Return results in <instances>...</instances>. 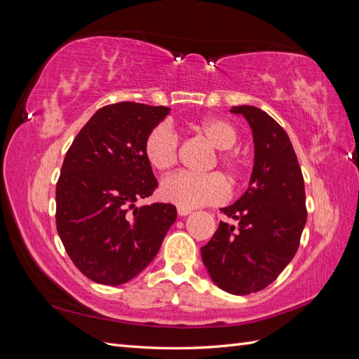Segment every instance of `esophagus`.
I'll return each instance as SVG.
<instances>
[{
	"mask_svg": "<svg viewBox=\"0 0 359 359\" xmlns=\"http://www.w3.org/2000/svg\"><path fill=\"white\" fill-rule=\"evenodd\" d=\"M177 211H178V214H180L181 217H186V215L191 214V210H189V208H181V206H178Z\"/></svg>",
	"mask_w": 359,
	"mask_h": 359,
	"instance_id": "34e87169",
	"label": "esophagus"
}]
</instances>
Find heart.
<instances>
[{"label": "heart", "mask_w": 359, "mask_h": 359, "mask_svg": "<svg viewBox=\"0 0 359 359\" xmlns=\"http://www.w3.org/2000/svg\"><path fill=\"white\" fill-rule=\"evenodd\" d=\"M194 130L208 140L222 153L217 157L219 165L226 170L231 180H238L243 173V163L240 157L227 153L236 142L235 127L223 118L210 116L203 118L196 124ZM144 154L151 168L166 172L175 166L178 160V136L168 124H158L147 135L144 142ZM229 187L226 181L217 175H193L187 172H178L168 177L160 184V196L163 201L175 203L181 208H199L203 205H217L227 199Z\"/></svg>", "instance_id": "obj_1"}]
</instances>
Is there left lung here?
<instances>
[{"label": "left lung", "instance_id": "obj_1", "mask_svg": "<svg viewBox=\"0 0 359 359\" xmlns=\"http://www.w3.org/2000/svg\"><path fill=\"white\" fill-rule=\"evenodd\" d=\"M252 128L255 158L248 189L222 211L238 227L220 222L201 248L214 283L232 295L265 289L295 256L307 223L306 189L290 139L281 126L256 106H233Z\"/></svg>", "mask_w": 359, "mask_h": 359}]
</instances>
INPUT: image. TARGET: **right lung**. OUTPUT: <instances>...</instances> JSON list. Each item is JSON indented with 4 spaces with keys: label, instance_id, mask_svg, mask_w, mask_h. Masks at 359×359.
<instances>
[{
    "label": "right lung",
    "instance_id": "1",
    "mask_svg": "<svg viewBox=\"0 0 359 359\" xmlns=\"http://www.w3.org/2000/svg\"><path fill=\"white\" fill-rule=\"evenodd\" d=\"M169 114L132 102L104 106L64 158L57 231L73 264L95 283L119 286L142 273L177 220L172 203L136 205L158 187L144 142Z\"/></svg>",
    "mask_w": 359,
    "mask_h": 359
}]
</instances>
